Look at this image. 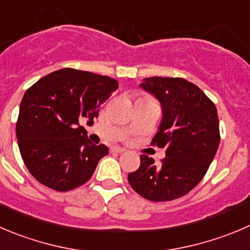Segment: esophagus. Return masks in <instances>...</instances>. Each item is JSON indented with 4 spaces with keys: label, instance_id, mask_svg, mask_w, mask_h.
Wrapping results in <instances>:
<instances>
[{
    "label": "esophagus",
    "instance_id": "esophagus-1",
    "mask_svg": "<svg viewBox=\"0 0 250 250\" xmlns=\"http://www.w3.org/2000/svg\"><path fill=\"white\" fill-rule=\"evenodd\" d=\"M111 152H115V153H123V152H125V148L119 146H114L111 147Z\"/></svg>",
    "mask_w": 250,
    "mask_h": 250
}]
</instances>
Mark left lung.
<instances>
[{"label":"left lung","mask_w":250,"mask_h":250,"mask_svg":"<svg viewBox=\"0 0 250 250\" xmlns=\"http://www.w3.org/2000/svg\"><path fill=\"white\" fill-rule=\"evenodd\" d=\"M140 87L162 106V120L152 145L165 147L166 157H140L139 169L127 175L132 189L151 201L182 198L208 172L220 144L217 109L198 85L184 78L148 77Z\"/></svg>","instance_id":"left-lung-1"}]
</instances>
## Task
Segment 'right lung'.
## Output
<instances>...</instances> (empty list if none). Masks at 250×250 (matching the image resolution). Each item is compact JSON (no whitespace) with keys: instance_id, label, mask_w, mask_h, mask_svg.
<instances>
[{"instance_id":"1","label":"right lung","mask_w":250,"mask_h":250,"mask_svg":"<svg viewBox=\"0 0 250 250\" xmlns=\"http://www.w3.org/2000/svg\"><path fill=\"white\" fill-rule=\"evenodd\" d=\"M118 87L108 76L62 68L25 92L16 134L24 165L38 182L68 191L89 180L109 149L88 139L80 120L98 118L101 105Z\"/></svg>"}]
</instances>
